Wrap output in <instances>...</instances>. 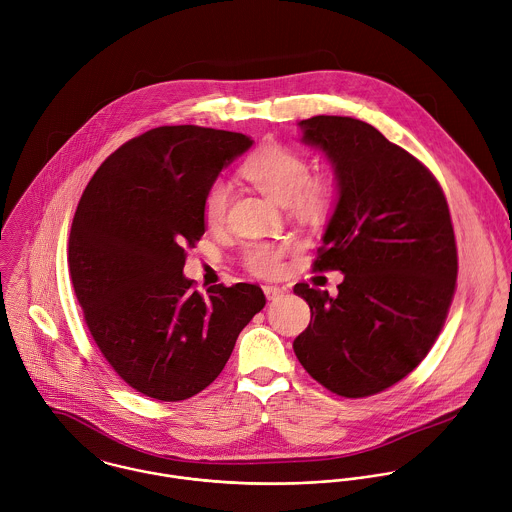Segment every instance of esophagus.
I'll return each instance as SVG.
<instances>
[{"label": "esophagus", "mask_w": 512, "mask_h": 512, "mask_svg": "<svg viewBox=\"0 0 512 512\" xmlns=\"http://www.w3.org/2000/svg\"><path fill=\"white\" fill-rule=\"evenodd\" d=\"M263 293H265V297L271 301V299L283 297L285 289H283V287H277V285H265V287H263Z\"/></svg>", "instance_id": "obj_1"}]
</instances>
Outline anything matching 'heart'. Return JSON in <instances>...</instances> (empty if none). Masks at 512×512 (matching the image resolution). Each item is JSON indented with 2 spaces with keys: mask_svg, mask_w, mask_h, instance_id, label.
<instances>
[{
  "mask_svg": "<svg viewBox=\"0 0 512 512\" xmlns=\"http://www.w3.org/2000/svg\"><path fill=\"white\" fill-rule=\"evenodd\" d=\"M247 179L255 183L267 197L279 205L293 203L299 211L315 213L333 199V183L329 179H309V161L287 145H265L255 151L243 165ZM229 183L215 181L203 201V215L209 225H219L229 205ZM285 247L259 243L247 251V265L261 275H277Z\"/></svg>",
  "mask_w": 512,
  "mask_h": 512,
  "instance_id": "1",
  "label": "heart"
}]
</instances>
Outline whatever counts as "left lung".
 Masks as SVG:
<instances>
[{"label": "left lung", "instance_id": "obj_1", "mask_svg": "<svg viewBox=\"0 0 512 512\" xmlns=\"http://www.w3.org/2000/svg\"><path fill=\"white\" fill-rule=\"evenodd\" d=\"M297 125L335 175L315 269L345 277L337 297L295 285L311 323L293 349L329 391L369 397L407 377L447 319L457 281L451 213L429 169L373 125L339 115Z\"/></svg>", "mask_w": 512, "mask_h": 512}]
</instances>
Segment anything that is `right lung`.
Masks as SVG:
<instances>
[{
  "mask_svg": "<svg viewBox=\"0 0 512 512\" xmlns=\"http://www.w3.org/2000/svg\"><path fill=\"white\" fill-rule=\"evenodd\" d=\"M253 139L173 125L111 153L87 183L69 235V273L87 327L115 373L157 401L209 387L243 327L265 307L261 287L183 275L187 247L205 233L203 201Z\"/></svg>",
  "mask_w": 512,
  "mask_h": 512,
  "instance_id": "add662e5",
  "label": "right lung"
}]
</instances>
